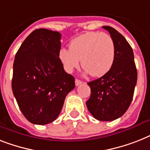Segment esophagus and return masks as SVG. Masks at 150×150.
Masks as SVG:
<instances>
[{
    "label": "esophagus",
    "instance_id": "34e87169",
    "mask_svg": "<svg viewBox=\"0 0 150 150\" xmlns=\"http://www.w3.org/2000/svg\"><path fill=\"white\" fill-rule=\"evenodd\" d=\"M75 86H79V85H81V84L82 83V81H80L79 79H75Z\"/></svg>",
    "mask_w": 150,
    "mask_h": 150
}]
</instances>
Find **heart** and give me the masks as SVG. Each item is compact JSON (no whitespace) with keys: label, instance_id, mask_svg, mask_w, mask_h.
<instances>
[{"label":"heart","instance_id":"b5f03b06","mask_svg":"<svg viewBox=\"0 0 150 150\" xmlns=\"http://www.w3.org/2000/svg\"><path fill=\"white\" fill-rule=\"evenodd\" d=\"M115 52V43L110 35L90 31L71 40L69 49L62 48L58 57L68 72L78 68L81 61L85 73H89L93 77H100L112 66Z\"/></svg>","mask_w":150,"mask_h":150}]
</instances>
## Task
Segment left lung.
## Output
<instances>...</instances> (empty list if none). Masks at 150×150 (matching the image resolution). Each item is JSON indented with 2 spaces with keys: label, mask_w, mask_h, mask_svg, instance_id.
I'll return each instance as SVG.
<instances>
[{
  "label": "left lung",
  "mask_w": 150,
  "mask_h": 150,
  "mask_svg": "<svg viewBox=\"0 0 150 150\" xmlns=\"http://www.w3.org/2000/svg\"><path fill=\"white\" fill-rule=\"evenodd\" d=\"M115 43V60L106 74L88 85L91 96L86 102L90 113L99 121H112L127 111L137 81L134 54L126 39L115 29L103 26Z\"/></svg>",
  "instance_id": "left-lung-1"
}]
</instances>
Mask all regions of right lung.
I'll return each mask as SVG.
<instances>
[{"label": "right lung", "instance_id": "1", "mask_svg": "<svg viewBox=\"0 0 150 150\" xmlns=\"http://www.w3.org/2000/svg\"><path fill=\"white\" fill-rule=\"evenodd\" d=\"M61 34L36 29L16 53L12 91L21 112L30 122L45 125L60 114L64 98L75 88L58 57Z\"/></svg>", "mask_w": 150, "mask_h": 150}]
</instances>
